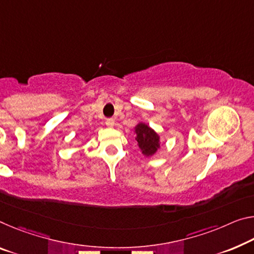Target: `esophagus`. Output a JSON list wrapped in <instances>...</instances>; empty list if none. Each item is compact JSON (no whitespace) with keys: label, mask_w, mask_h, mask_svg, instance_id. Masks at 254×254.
<instances>
[{"label":"esophagus","mask_w":254,"mask_h":254,"mask_svg":"<svg viewBox=\"0 0 254 254\" xmlns=\"http://www.w3.org/2000/svg\"><path fill=\"white\" fill-rule=\"evenodd\" d=\"M105 123H106V126L107 127H113L115 124V121H114V119H106V121H105Z\"/></svg>","instance_id":"obj_1"}]
</instances>
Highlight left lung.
Listing matches in <instances>:
<instances>
[{"label":"left lung","mask_w":254,"mask_h":254,"mask_svg":"<svg viewBox=\"0 0 254 254\" xmlns=\"http://www.w3.org/2000/svg\"><path fill=\"white\" fill-rule=\"evenodd\" d=\"M136 138L139 147L146 156L155 154L157 148L159 147V136L152 128L143 123H140L135 127Z\"/></svg>","instance_id":"8db88e82"}]
</instances>
